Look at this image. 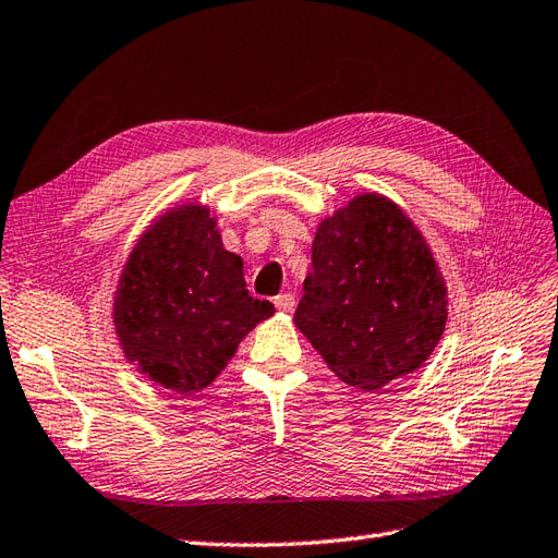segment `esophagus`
Here are the masks:
<instances>
[{
  "instance_id": "obj_1",
  "label": "esophagus",
  "mask_w": 558,
  "mask_h": 558,
  "mask_svg": "<svg viewBox=\"0 0 558 558\" xmlns=\"http://www.w3.org/2000/svg\"><path fill=\"white\" fill-rule=\"evenodd\" d=\"M275 305L281 310V312H293L295 307V295L293 293H281L275 298Z\"/></svg>"
}]
</instances>
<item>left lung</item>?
Here are the masks:
<instances>
[{"instance_id":"obj_1","label":"left lung","mask_w":558,"mask_h":558,"mask_svg":"<svg viewBox=\"0 0 558 558\" xmlns=\"http://www.w3.org/2000/svg\"><path fill=\"white\" fill-rule=\"evenodd\" d=\"M293 322L341 381L369 392L428 360L447 289L410 217L362 194L319 225Z\"/></svg>"}]
</instances>
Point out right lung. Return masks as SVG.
Here are the masks:
<instances>
[{"instance_id":"1","label":"right lung","mask_w":558,"mask_h":558,"mask_svg":"<svg viewBox=\"0 0 558 558\" xmlns=\"http://www.w3.org/2000/svg\"><path fill=\"white\" fill-rule=\"evenodd\" d=\"M275 305L248 295L208 208L182 206L146 229L122 269L113 322L125 357L180 396L198 392Z\"/></svg>"}]
</instances>
